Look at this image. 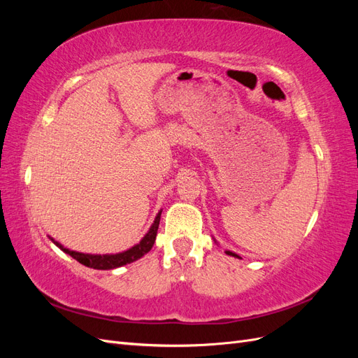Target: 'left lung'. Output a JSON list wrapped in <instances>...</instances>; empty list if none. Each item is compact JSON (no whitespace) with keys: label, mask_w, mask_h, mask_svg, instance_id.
Returning <instances> with one entry per match:
<instances>
[{"label":"left lung","mask_w":358,"mask_h":358,"mask_svg":"<svg viewBox=\"0 0 358 358\" xmlns=\"http://www.w3.org/2000/svg\"><path fill=\"white\" fill-rule=\"evenodd\" d=\"M215 242H216V241H215ZM225 254H227V255H231V257H234V258H241L239 255L234 254V252H231V251H225Z\"/></svg>","instance_id":"obj_1"}]
</instances>
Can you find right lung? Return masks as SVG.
Wrapping results in <instances>:
<instances>
[{"label":"right lung","instance_id":"obj_1","mask_svg":"<svg viewBox=\"0 0 358 358\" xmlns=\"http://www.w3.org/2000/svg\"><path fill=\"white\" fill-rule=\"evenodd\" d=\"M161 212L162 209L157 213L155 220L150 225L149 231L145 234V237L142 241H140L137 245L131 246L129 249L124 252H117V254H83V252H76V251H70L69 248H64L59 242H57L55 239L50 241L55 243L61 251H64L66 254L71 255L74 259H78V262L86 267H91V268H96V270H110V268H116V267H121L125 264H129L136 262V259L142 258L145 254H148L150 249H152L154 243H155V237H157V231H158V225H159V218H161Z\"/></svg>","mask_w":358,"mask_h":358}]
</instances>
